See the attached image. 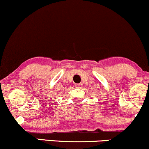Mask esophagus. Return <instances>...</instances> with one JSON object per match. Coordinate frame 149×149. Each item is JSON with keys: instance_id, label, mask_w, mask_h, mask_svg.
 Listing matches in <instances>:
<instances>
[{"instance_id": "obj_1", "label": "esophagus", "mask_w": 149, "mask_h": 149, "mask_svg": "<svg viewBox=\"0 0 149 149\" xmlns=\"http://www.w3.org/2000/svg\"><path fill=\"white\" fill-rule=\"evenodd\" d=\"M82 86V84H75V87L77 88H81Z\"/></svg>"}]
</instances>
